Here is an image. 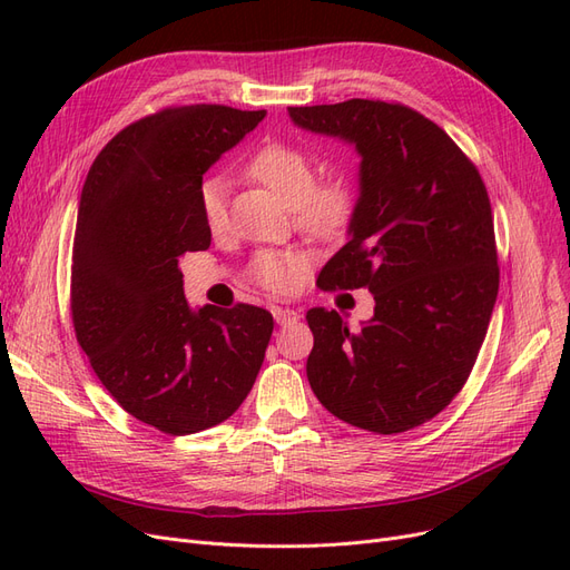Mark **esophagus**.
<instances>
[{"label":"esophagus","mask_w":570,"mask_h":570,"mask_svg":"<svg viewBox=\"0 0 570 570\" xmlns=\"http://www.w3.org/2000/svg\"><path fill=\"white\" fill-rule=\"evenodd\" d=\"M273 318L278 325H289L299 321V314L295 312V308H287V306H273Z\"/></svg>","instance_id":"obj_1"}]
</instances>
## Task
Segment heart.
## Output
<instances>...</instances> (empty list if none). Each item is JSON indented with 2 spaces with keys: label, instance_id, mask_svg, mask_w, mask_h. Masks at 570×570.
Returning <instances> with one entry per match:
<instances>
[{
  "label": "heart",
  "instance_id": "b5f03b06",
  "mask_svg": "<svg viewBox=\"0 0 570 570\" xmlns=\"http://www.w3.org/2000/svg\"><path fill=\"white\" fill-rule=\"evenodd\" d=\"M247 174L297 212L299 226L316 235H333L352 214V193L340 180L316 185V166L297 147L268 145L247 164ZM199 209L209 233H220L228 223V183L209 178L199 187ZM306 256L299 252H258L252 262V278L273 292H287L297 283Z\"/></svg>",
  "mask_w": 570,
  "mask_h": 570
}]
</instances>
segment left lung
Returning <instances> with one entry per match:
<instances>
[{"label":"left lung","mask_w":570,"mask_h":570,"mask_svg":"<svg viewBox=\"0 0 570 570\" xmlns=\"http://www.w3.org/2000/svg\"><path fill=\"white\" fill-rule=\"evenodd\" d=\"M302 130L358 154V197L321 287H368L350 333L335 308L306 314V377L340 421L392 435L450 404L485 340L499 289L494 223L475 166L433 120L387 101L289 107Z\"/></svg>","instance_id":"obj_1"}]
</instances>
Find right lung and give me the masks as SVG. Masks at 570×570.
<instances>
[{"label": "right lung", "mask_w": 570, "mask_h": 570, "mask_svg": "<svg viewBox=\"0 0 570 570\" xmlns=\"http://www.w3.org/2000/svg\"><path fill=\"white\" fill-rule=\"evenodd\" d=\"M266 111L164 109L120 130L82 185L71 314L97 377L130 416L168 435L218 425L249 394L273 333L266 308H193L185 252L209 249L202 176Z\"/></svg>", "instance_id": "obj_1"}]
</instances>
